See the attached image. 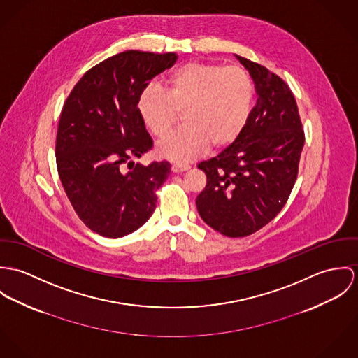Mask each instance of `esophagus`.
<instances>
[{"instance_id":"1","label":"esophagus","mask_w":358,"mask_h":358,"mask_svg":"<svg viewBox=\"0 0 358 358\" xmlns=\"http://www.w3.org/2000/svg\"><path fill=\"white\" fill-rule=\"evenodd\" d=\"M188 169H189V164H182V163H174L171 166L173 173H182V171H187Z\"/></svg>"}]
</instances>
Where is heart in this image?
<instances>
[{"mask_svg": "<svg viewBox=\"0 0 358 358\" xmlns=\"http://www.w3.org/2000/svg\"><path fill=\"white\" fill-rule=\"evenodd\" d=\"M254 85L245 70L210 63H187L167 74L164 90L144 87L137 110L148 130L164 137L182 113L185 126L159 143L162 158L189 162L210 145L214 150L232 144L252 111Z\"/></svg>", "mask_w": 358, "mask_h": 358, "instance_id": "obj_1", "label": "heart"}]
</instances>
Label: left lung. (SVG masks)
Instances as JSON below:
<instances>
[{
	"instance_id": "8db88e82",
	"label": "left lung",
	"mask_w": 358,
	"mask_h": 358,
	"mask_svg": "<svg viewBox=\"0 0 358 358\" xmlns=\"http://www.w3.org/2000/svg\"><path fill=\"white\" fill-rule=\"evenodd\" d=\"M254 80L257 104L238 138L200 162L207 184L196 198L201 220L228 238H244L269 224L289 196L305 134L295 97L266 67L236 55Z\"/></svg>"
}]
</instances>
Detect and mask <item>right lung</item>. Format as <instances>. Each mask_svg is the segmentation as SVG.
<instances>
[{
  "instance_id": "1",
  "label": "right lung",
  "mask_w": 358,
  "mask_h": 358,
  "mask_svg": "<svg viewBox=\"0 0 358 358\" xmlns=\"http://www.w3.org/2000/svg\"><path fill=\"white\" fill-rule=\"evenodd\" d=\"M177 55L126 50L83 74L57 127L60 181L82 222L104 238L126 236L152 215L170 163H136L152 148L137 110L140 92Z\"/></svg>"
}]
</instances>
